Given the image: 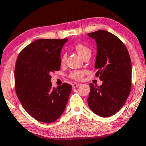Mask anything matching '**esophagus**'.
Segmentation results:
<instances>
[{
    "label": "esophagus",
    "mask_w": 146,
    "mask_h": 146,
    "mask_svg": "<svg viewBox=\"0 0 146 146\" xmlns=\"http://www.w3.org/2000/svg\"><path fill=\"white\" fill-rule=\"evenodd\" d=\"M80 86V84H76V83H74V84H72V88H76V87H78Z\"/></svg>",
    "instance_id": "1"
}]
</instances>
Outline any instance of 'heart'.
Masks as SVG:
<instances>
[{
	"instance_id": "b5f03b06",
	"label": "heart",
	"mask_w": 146,
	"mask_h": 146,
	"mask_svg": "<svg viewBox=\"0 0 146 146\" xmlns=\"http://www.w3.org/2000/svg\"><path fill=\"white\" fill-rule=\"evenodd\" d=\"M75 48L77 52L78 53L81 57H84L85 55H87V53H91V50L88 47L86 46V45L82 44H78L76 45ZM66 55L65 53H64L63 55H62L61 57V61L64 62L66 59ZM85 74V72L82 70H74L71 72L70 73V77L72 79L75 80H81L84 77Z\"/></svg>"
}]
</instances>
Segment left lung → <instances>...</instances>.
<instances>
[{
    "label": "left lung",
    "instance_id": "obj_1",
    "mask_svg": "<svg viewBox=\"0 0 146 146\" xmlns=\"http://www.w3.org/2000/svg\"><path fill=\"white\" fill-rule=\"evenodd\" d=\"M88 36L96 41V76L103 82L100 87L90 84L87 102L96 115L110 117L121 109L131 92V58L125 44L111 33L99 30Z\"/></svg>",
    "mask_w": 146,
    "mask_h": 146
}]
</instances>
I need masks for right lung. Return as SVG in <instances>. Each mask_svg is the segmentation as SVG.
<instances>
[{"label": "right lung", "mask_w": 146, "mask_h": 146, "mask_svg": "<svg viewBox=\"0 0 146 146\" xmlns=\"http://www.w3.org/2000/svg\"><path fill=\"white\" fill-rule=\"evenodd\" d=\"M68 39H38L17 57L15 89L22 106L33 118L52 123L60 117L72 87L64 83L52 87L51 73L60 68V51Z\"/></svg>", "instance_id": "right-lung-1"}]
</instances>
